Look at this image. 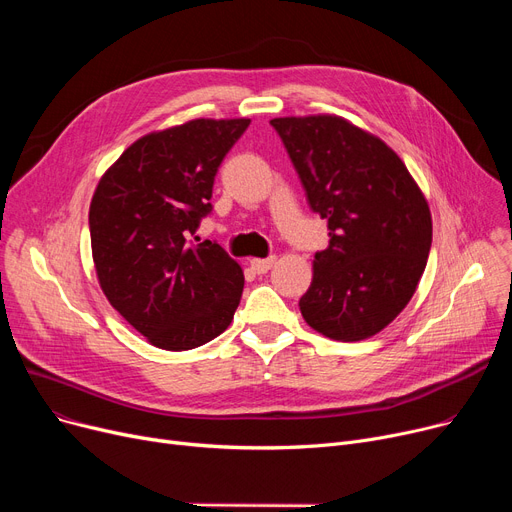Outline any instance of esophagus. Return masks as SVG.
Segmentation results:
<instances>
[{"label": "esophagus", "instance_id": "esophagus-1", "mask_svg": "<svg viewBox=\"0 0 512 512\" xmlns=\"http://www.w3.org/2000/svg\"><path fill=\"white\" fill-rule=\"evenodd\" d=\"M276 263V257H265V259H251V270L255 274H265L272 270V265Z\"/></svg>", "mask_w": 512, "mask_h": 512}]
</instances>
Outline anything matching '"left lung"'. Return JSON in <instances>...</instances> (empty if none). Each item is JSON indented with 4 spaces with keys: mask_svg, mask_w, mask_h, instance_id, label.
I'll use <instances>...</instances> for the list:
<instances>
[{
    "mask_svg": "<svg viewBox=\"0 0 512 512\" xmlns=\"http://www.w3.org/2000/svg\"><path fill=\"white\" fill-rule=\"evenodd\" d=\"M297 168L330 245L315 253L299 307L332 340L359 342L405 309L432 247V213L402 159L342 116L270 120Z\"/></svg>",
    "mask_w": 512,
    "mask_h": 512,
    "instance_id": "left-lung-1",
    "label": "left lung"
}]
</instances>
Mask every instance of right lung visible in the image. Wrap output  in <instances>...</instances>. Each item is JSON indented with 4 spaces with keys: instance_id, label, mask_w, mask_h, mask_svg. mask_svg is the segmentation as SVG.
Instances as JSON below:
<instances>
[{
    "instance_id": "1",
    "label": "right lung",
    "mask_w": 512,
    "mask_h": 512,
    "mask_svg": "<svg viewBox=\"0 0 512 512\" xmlns=\"http://www.w3.org/2000/svg\"><path fill=\"white\" fill-rule=\"evenodd\" d=\"M249 118H197L134 141L101 176L91 251L110 305L164 351L220 336L242 297V267L211 240L188 242L211 211L213 178ZM199 240V238H197Z\"/></svg>"
}]
</instances>
